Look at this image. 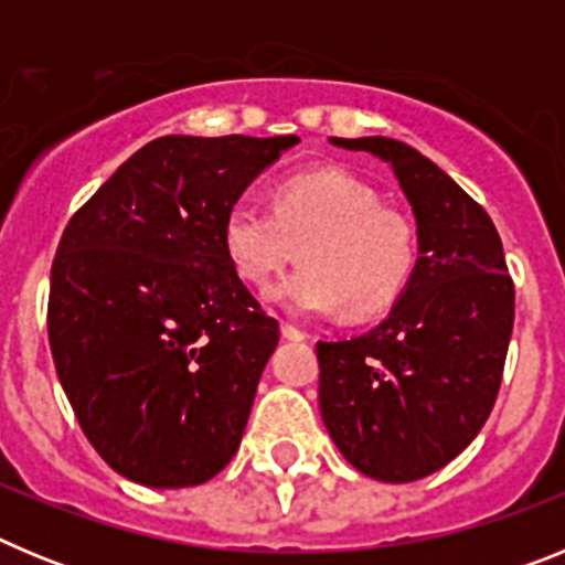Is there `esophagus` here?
I'll return each mask as SVG.
<instances>
[{
	"label": "esophagus",
	"mask_w": 565,
	"mask_h": 565,
	"mask_svg": "<svg viewBox=\"0 0 565 565\" xmlns=\"http://www.w3.org/2000/svg\"><path fill=\"white\" fill-rule=\"evenodd\" d=\"M279 331H282V337L286 339H294V342H302V339H308V331H302V328L294 326V322H282V326H279Z\"/></svg>",
	"instance_id": "1"
}]
</instances>
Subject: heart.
Returning a JSON list of instances; mask_svg holds the SVG:
<instances>
[{
  "mask_svg": "<svg viewBox=\"0 0 565 565\" xmlns=\"http://www.w3.org/2000/svg\"><path fill=\"white\" fill-rule=\"evenodd\" d=\"M302 266L268 291L297 313L344 308L367 319L402 297L416 271V226L382 206L373 186L339 169L294 174L274 192V206L237 201L223 221V248L243 282L268 286L297 254Z\"/></svg>",
  "mask_w": 565,
  "mask_h": 565,
  "instance_id": "heart-1",
  "label": "heart"
}]
</instances>
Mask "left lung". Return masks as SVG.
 I'll list each match as a JSON object with an SVG mask.
<instances>
[{
  "label": "left lung",
  "instance_id": "8db88e82",
  "mask_svg": "<svg viewBox=\"0 0 565 565\" xmlns=\"http://www.w3.org/2000/svg\"><path fill=\"white\" fill-rule=\"evenodd\" d=\"M396 174L416 217V271L371 331L317 342L319 411L348 461L387 483L427 478L481 433L515 322L501 237L450 174L393 138H331Z\"/></svg>",
  "mask_w": 565,
  "mask_h": 565
}]
</instances>
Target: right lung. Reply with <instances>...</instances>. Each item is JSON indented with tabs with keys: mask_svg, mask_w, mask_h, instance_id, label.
I'll return each instance as SVG.
<instances>
[{
	"mask_svg": "<svg viewBox=\"0 0 565 565\" xmlns=\"http://www.w3.org/2000/svg\"><path fill=\"white\" fill-rule=\"evenodd\" d=\"M297 135H167L67 223L50 271L58 382L98 456L152 489L234 458L279 342L223 248V221Z\"/></svg>",
	"mask_w": 565,
	"mask_h": 565,
	"instance_id": "1",
	"label": "right lung"
}]
</instances>
